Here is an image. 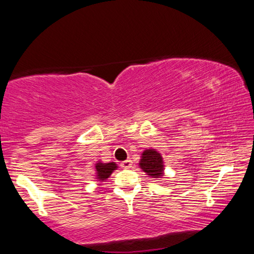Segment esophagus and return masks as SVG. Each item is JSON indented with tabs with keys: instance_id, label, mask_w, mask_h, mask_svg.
Instances as JSON below:
<instances>
[{
	"instance_id": "obj_1",
	"label": "esophagus",
	"mask_w": 254,
	"mask_h": 254,
	"mask_svg": "<svg viewBox=\"0 0 254 254\" xmlns=\"http://www.w3.org/2000/svg\"><path fill=\"white\" fill-rule=\"evenodd\" d=\"M131 164H133V162H131V160L128 159L126 161H124V162L120 164V167L124 168V169H128V168L131 167Z\"/></svg>"
}]
</instances>
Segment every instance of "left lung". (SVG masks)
Masks as SVG:
<instances>
[{
    "label": "left lung",
    "instance_id": "left-lung-1",
    "mask_svg": "<svg viewBox=\"0 0 254 254\" xmlns=\"http://www.w3.org/2000/svg\"><path fill=\"white\" fill-rule=\"evenodd\" d=\"M139 166L151 179H161L164 174L163 159L156 149L144 150L142 156H141Z\"/></svg>",
    "mask_w": 254,
    "mask_h": 254
}]
</instances>
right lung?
Masks as SVG:
<instances>
[{
    "mask_svg": "<svg viewBox=\"0 0 254 254\" xmlns=\"http://www.w3.org/2000/svg\"><path fill=\"white\" fill-rule=\"evenodd\" d=\"M117 168L118 166L115 162L95 163V174H97V180L100 181V182H104V181H106L108 177L111 176V174L113 173V170L117 169Z\"/></svg>",
    "mask_w": 254,
    "mask_h": 254,
    "instance_id": "right-lung-1",
    "label": "right lung"
}]
</instances>
